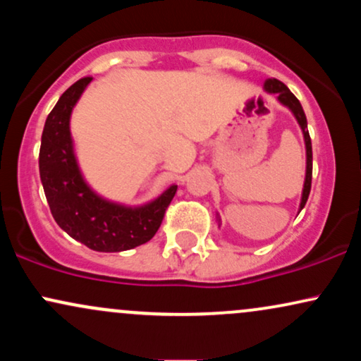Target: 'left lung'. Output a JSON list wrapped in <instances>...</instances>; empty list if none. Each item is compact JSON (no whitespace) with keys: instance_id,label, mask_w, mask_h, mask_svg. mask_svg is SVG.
<instances>
[{"instance_id":"8db88e82","label":"left lung","mask_w":361,"mask_h":361,"mask_svg":"<svg viewBox=\"0 0 361 361\" xmlns=\"http://www.w3.org/2000/svg\"><path fill=\"white\" fill-rule=\"evenodd\" d=\"M264 90L268 93H275L279 97V102L283 103L285 106H288L292 110V114L295 115L297 122L304 132L305 139V151H307V169H305V181H304V190H302V202H300V210L304 209L305 202H307L309 193H310V185H312V144H310V135L307 130V118H305L304 110H302L300 102L297 100L295 94L290 91L283 82L275 80V78H270V80L264 81Z\"/></svg>"}]
</instances>
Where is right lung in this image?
Returning a JSON list of instances; mask_svg holds the SVG:
<instances>
[{"label": "right lung", "mask_w": 361, "mask_h": 361, "mask_svg": "<svg viewBox=\"0 0 361 361\" xmlns=\"http://www.w3.org/2000/svg\"><path fill=\"white\" fill-rule=\"evenodd\" d=\"M91 80L81 78L69 86L45 120L40 180L54 221L62 231L93 251H127L154 238L178 186H169L151 204L132 209L103 200L85 183L74 157L69 118Z\"/></svg>", "instance_id": "add662e5"}]
</instances>
